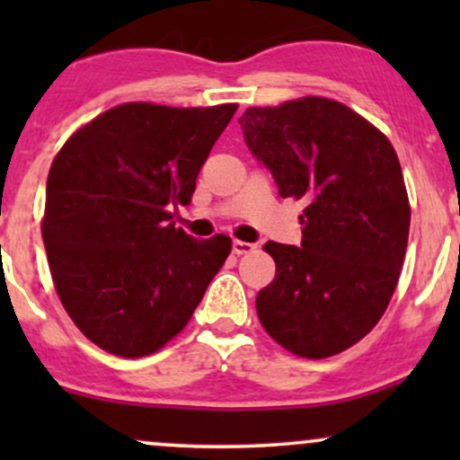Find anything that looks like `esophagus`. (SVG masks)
Here are the masks:
<instances>
[{
    "label": "esophagus",
    "mask_w": 460,
    "mask_h": 460,
    "mask_svg": "<svg viewBox=\"0 0 460 460\" xmlns=\"http://www.w3.org/2000/svg\"><path fill=\"white\" fill-rule=\"evenodd\" d=\"M255 244H251V242H242V240H234V252L235 255H248V252L255 251Z\"/></svg>",
    "instance_id": "esophagus-1"
}]
</instances>
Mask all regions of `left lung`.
<instances>
[{
	"mask_svg": "<svg viewBox=\"0 0 460 460\" xmlns=\"http://www.w3.org/2000/svg\"><path fill=\"white\" fill-rule=\"evenodd\" d=\"M240 125L279 194L305 200L300 246H263L277 274L257 294L261 326L298 357L344 352L383 318L404 263L411 205L398 155L381 129L326 97L248 108Z\"/></svg>",
	"mask_w": 460,
	"mask_h": 460,
	"instance_id": "1",
	"label": "left lung"
}]
</instances>
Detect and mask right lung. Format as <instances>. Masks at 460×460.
<instances>
[{
	"mask_svg": "<svg viewBox=\"0 0 460 460\" xmlns=\"http://www.w3.org/2000/svg\"><path fill=\"white\" fill-rule=\"evenodd\" d=\"M235 103L116 105L82 125L47 177L43 242L68 318L110 355H153L192 318L231 237L172 223Z\"/></svg>",
	"mask_w": 460,
	"mask_h": 460,
	"instance_id": "right-lung-1",
	"label": "right lung"
}]
</instances>
